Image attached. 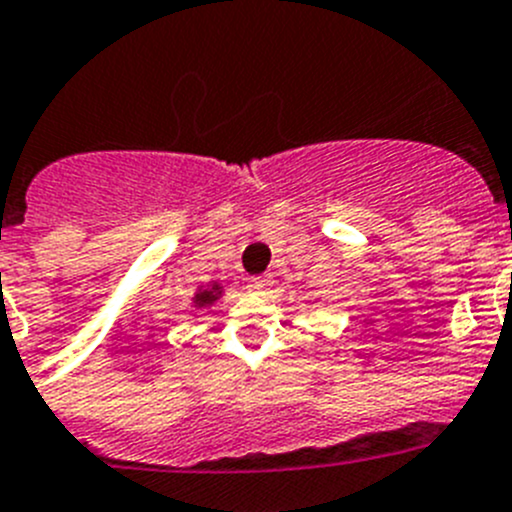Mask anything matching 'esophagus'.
Segmentation results:
<instances>
[{"label":"esophagus","instance_id":"34e87169","mask_svg":"<svg viewBox=\"0 0 512 512\" xmlns=\"http://www.w3.org/2000/svg\"><path fill=\"white\" fill-rule=\"evenodd\" d=\"M272 285H275L272 275H260V277H252L250 280V290L257 292V295H265Z\"/></svg>","mask_w":512,"mask_h":512}]
</instances>
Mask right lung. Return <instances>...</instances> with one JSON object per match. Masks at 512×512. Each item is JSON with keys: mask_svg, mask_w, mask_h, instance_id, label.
I'll return each instance as SVG.
<instances>
[{"mask_svg": "<svg viewBox=\"0 0 512 512\" xmlns=\"http://www.w3.org/2000/svg\"><path fill=\"white\" fill-rule=\"evenodd\" d=\"M222 292H225V287H222L220 282H210V285L197 287L195 297H192V307H197V310H202V307L215 305V302L222 297Z\"/></svg>", "mask_w": 512, "mask_h": 512, "instance_id": "right-lung-1", "label": "right lung"}]
</instances>
